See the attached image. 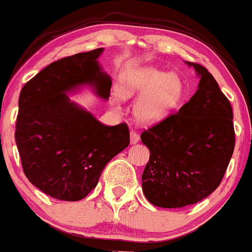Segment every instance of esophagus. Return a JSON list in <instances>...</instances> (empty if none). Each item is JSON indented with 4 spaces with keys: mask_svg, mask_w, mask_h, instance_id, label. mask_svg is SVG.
I'll return each mask as SVG.
<instances>
[{
    "mask_svg": "<svg viewBox=\"0 0 252 252\" xmlns=\"http://www.w3.org/2000/svg\"><path fill=\"white\" fill-rule=\"evenodd\" d=\"M140 140V135L136 133V131L131 130L130 131V142L131 144H136V142H139Z\"/></svg>",
    "mask_w": 252,
    "mask_h": 252,
    "instance_id": "obj_1",
    "label": "esophagus"
}]
</instances>
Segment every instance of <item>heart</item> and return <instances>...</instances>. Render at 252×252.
<instances>
[{
    "mask_svg": "<svg viewBox=\"0 0 252 252\" xmlns=\"http://www.w3.org/2000/svg\"><path fill=\"white\" fill-rule=\"evenodd\" d=\"M121 89L126 95L144 94L137 101L135 112L146 123H156L168 117L186 94L179 76L153 67L126 72L122 78Z\"/></svg>",
    "mask_w": 252,
    "mask_h": 252,
    "instance_id": "heart-1",
    "label": "heart"
}]
</instances>
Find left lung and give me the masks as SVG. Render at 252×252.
I'll use <instances>...</instances> for the list:
<instances>
[{
	"instance_id": "8db88e82",
	"label": "left lung",
	"mask_w": 252,
	"mask_h": 252,
	"mask_svg": "<svg viewBox=\"0 0 252 252\" xmlns=\"http://www.w3.org/2000/svg\"><path fill=\"white\" fill-rule=\"evenodd\" d=\"M187 63L200 76L198 91L177 112L141 133L150 150L142 190L159 208H184L210 195L234 151L231 102L204 66Z\"/></svg>"
}]
</instances>
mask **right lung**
<instances>
[{"label": "right lung", "instance_id": "1", "mask_svg": "<svg viewBox=\"0 0 252 252\" xmlns=\"http://www.w3.org/2000/svg\"><path fill=\"white\" fill-rule=\"evenodd\" d=\"M102 48L49 63L19 95L15 142L29 181L52 198L81 200L96 187L106 164L129 146L126 123L107 126L66 93L92 84L107 99L112 86L97 63Z\"/></svg>", "mask_w": 252, "mask_h": 252}]
</instances>
